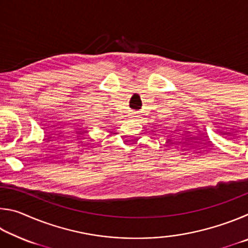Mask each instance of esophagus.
Masks as SVG:
<instances>
[{
	"instance_id": "esophagus-1",
	"label": "esophagus",
	"mask_w": 248,
	"mask_h": 248,
	"mask_svg": "<svg viewBox=\"0 0 248 248\" xmlns=\"http://www.w3.org/2000/svg\"><path fill=\"white\" fill-rule=\"evenodd\" d=\"M132 118H134V119H138V118H140V114L139 112H137V111H134V112H132Z\"/></svg>"
}]
</instances>
